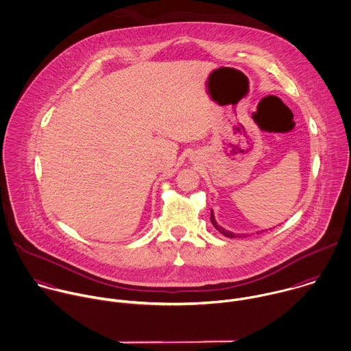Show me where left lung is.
I'll list each match as a JSON object with an SVG mask.
<instances>
[{"mask_svg":"<svg viewBox=\"0 0 351 351\" xmlns=\"http://www.w3.org/2000/svg\"><path fill=\"white\" fill-rule=\"evenodd\" d=\"M210 221H212L213 227H215L220 234H223V235H224V237H227V238H245V237H246V235H243V234H234V232H231V231H228V230L223 228L221 226H219V224H217V221H216V219H215L213 210H210Z\"/></svg>","mask_w":351,"mask_h":351,"instance_id":"1","label":"left lung"}]
</instances>
